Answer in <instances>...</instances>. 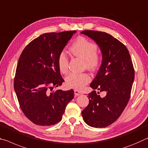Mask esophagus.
Returning <instances> with one entry per match:
<instances>
[{
	"label": "esophagus",
	"instance_id": "34e87169",
	"mask_svg": "<svg viewBox=\"0 0 148 148\" xmlns=\"http://www.w3.org/2000/svg\"><path fill=\"white\" fill-rule=\"evenodd\" d=\"M74 93H75V96H78L81 95V92H80L79 90H75Z\"/></svg>",
	"mask_w": 148,
	"mask_h": 148
}]
</instances>
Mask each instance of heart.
<instances>
[{
	"label": "heart",
	"instance_id": "1",
	"mask_svg": "<svg viewBox=\"0 0 148 148\" xmlns=\"http://www.w3.org/2000/svg\"><path fill=\"white\" fill-rule=\"evenodd\" d=\"M70 51L76 57L83 60L84 67L89 70L94 71L100 64L101 58L97 53V45L86 38L81 37L77 38L70 48ZM58 64L62 73L68 71V58L64 52H61L58 56ZM90 81V76L85 73H71L65 79V83L70 88L81 89Z\"/></svg>",
	"mask_w": 148,
	"mask_h": 148
}]
</instances>
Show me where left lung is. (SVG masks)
Here are the masks:
<instances>
[{
  "instance_id": "obj_1",
  "label": "left lung",
  "mask_w": 148,
  "mask_h": 148,
  "mask_svg": "<svg viewBox=\"0 0 148 148\" xmlns=\"http://www.w3.org/2000/svg\"><path fill=\"white\" fill-rule=\"evenodd\" d=\"M81 33L95 41L102 55L100 69L90 84L93 90L87 96L89 103L82 116L90 127L103 128L120 117L129 102L134 69L129 50L117 38L101 31L86 30ZM100 91H105L106 96L101 97Z\"/></svg>"
}]
</instances>
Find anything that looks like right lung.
Here are the masks:
<instances>
[{
  "label": "right lung",
  "instance_id": "add662e5",
  "mask_svg": "<svg viewBox=\"0 0 148 148\" xmlns=\"http://www.w3.org/2000/svg\"><path fill=\"white\" fill-rule=\"evenodd\" d=\"M76 31L40 35L24 48L19 58L14 81L19 106L34 124L54 125L62 119L74 97L73 90H52L64 82L58 56Z\"/></svg>",
  "mask_w": 148,
  "mask_h": 148
}]
</instances>
